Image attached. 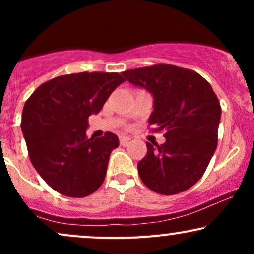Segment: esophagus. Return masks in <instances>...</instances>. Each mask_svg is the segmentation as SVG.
<instances>
[{"label": "esophagus", "mask_w": 254, "mask_h": 254, "mask_svg": "<svg viewBox=\"0 0 254 254\" xmlns=\"http://www.w3.org/2000/svg\"><path fill=\"white\" fill-rule=\"evenodd\" d=\"M130 137L127 136H119V143L121 145H127L130 142Z\"/></svg>", "instance_id": "obj_1"}]
</instances>
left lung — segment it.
<instances>
[{"label":"left lung","mask_w":254,"mask_h":254,"mask_svg":"<svg viewBox=\"0 0 254 254\" xmlns=\"http://www.w3.org/2000/svg\"><path fill=\"white\" fill-rule=\"evenodd\" d=\"M129 82L153 94L149 125L165 131L166 142L137 164L139 178L160 194H177L193 186L208 167L217 147L220 101L210 83L190 69L159 63L123 71Z\"/></svg>","instance_id":"1"}]
</instances>
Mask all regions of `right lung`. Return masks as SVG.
I'll list each match as a JSON object with an SVG mask.
<instances>
[{
    "mask_svg": "<svg viewBox=\"0 0 254 254\" xmlns=\"http://www.w3.org/2000/svg\"><path fill=\"white\" fill-rule=\"evenodd\" d=\"M125 78L118 72H77L40 84L26 100L21 117L28 156L44 182L58 193L82 198L97 191L106 176L118 137L88 138V117Z\"/></svg>",
    "mask_w": 254,
    "mask_h": 254,
    "instance_id": "right-lung-1",
    "label": "right lung"
}]
</instances>
